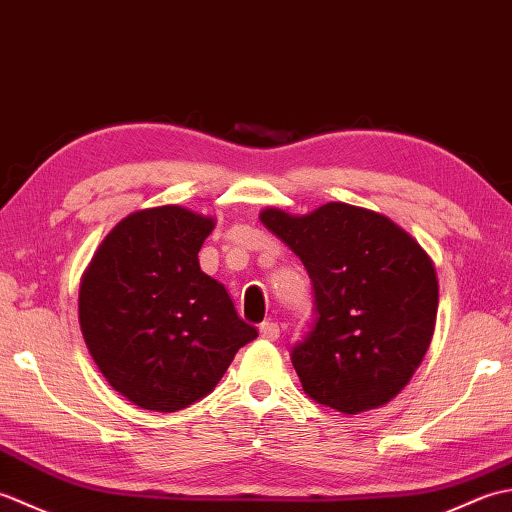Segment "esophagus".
<instances>
[{
    "label": "esophagus",
    "mask_w": 512,
    "mask_h": 512,
    "mask_svg": "<svg viewBox=\"0 0 512 512\" xmlns=\"http://www.w3.org/2000/svg\"><path fill=\"white\" fill-rule=\"evenodd\" d=\"M259 334H262V339H266V341H277L279 325L275 321H264L262 325H259Z\"/></svg>",
    "instance_id": "34e87169"
}]
</instances>
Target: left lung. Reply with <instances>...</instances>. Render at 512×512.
<instances>
[{
  "mask_svg": "<svg viewBox=\"0 0 512 512\" xmlns=\"http://www.w3.org/2000/svg\"><path fill=\"white\" fill-rule=\"evenodd\" d=\"M312 281L314 319L290 347L303 391L319 405L358 413L409 383L438 314L436 268L389 217L330 202L310 215L262 211Z\"/></svg>",
  "mask_w": 512,
  "mask_h": 512,
  "instance_id": "1",
  "label": "left lung"
}]
</instances>
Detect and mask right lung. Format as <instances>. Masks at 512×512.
<instances>
[{
    "label": "right lung",
    "mask_w": 512,
    "mask_h": 512,
    "mask_svg": "<svg viewBox=\"0 0 512 512\" xmlns=\"http://www.w3.org/2000/svg\"><path fill=\"white\" fill-rule=\"evenodd\" d=\"M211 231V217L182 206L132 213L83 275L85 345L107 383L143 409L171 413L209 396L257 336L220 281L200 270Z\"/></svg>",
    "instance_id": "1"
}]
</instances>
